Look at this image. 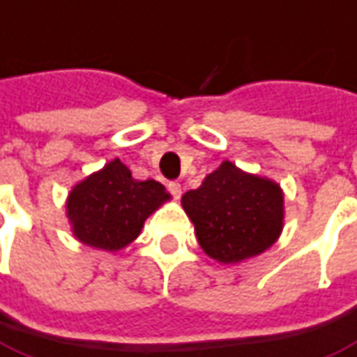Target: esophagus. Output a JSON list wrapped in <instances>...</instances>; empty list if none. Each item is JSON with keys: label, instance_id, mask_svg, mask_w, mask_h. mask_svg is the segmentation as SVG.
I'll list each match as a JSON object with an SVG mask.
<instances>
[{"label": "esophagus", "instance_id": "obj_1", "mask_svg": "<svg viewBox=\"0 0 357 357\" xmlns=\"http://www.w3.org/2000/svg\"><path fill=\"white\" fill-rule=\"evenodd\" d=\"M167 188H169V192H171V195H173V197H181V194H182L181 182H178V181H171L167 184Z\"/></svg>", "mask_w": 357, "mask_h": 357}]
</instances>
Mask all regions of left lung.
Listing matches in <instances>:
<instances>
[{
  "mask_svg": "<svg viewBox=\"0 0 357 357\" xmlns=\"http://www.w3.org/2000/svg\"><path fill=\"white\" fill-rule=\"evenodd\" d=\"M282 192L269 178L224 162L197 190L182 195L197 241L222 264H237L267 250L282 231Z\"/></svg>",
  "mask_w": 357,
  "mask_h": 357,
  "instance_id": "1",
  "label": "left lung"
}]
</instances>
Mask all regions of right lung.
<instances>
[{
    "instance_id": "1",
    "label": "right lung",
    "mask_w": 357,
    "mask_h": 357,
    "mask_svg": "<svg viewBox=\"0 0 357 357\" xmlns=\"http://www.w3.org/2000/svg\"><path fill=\"white\" fill-rule=\"evenodd\" d=\"M169 199L154 178L135 181L120 160L77 184L67 199L75 237L101 250H120L137 239L144 220Z\"/></svg>"
}]
</instances>
